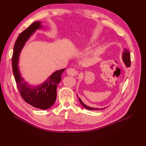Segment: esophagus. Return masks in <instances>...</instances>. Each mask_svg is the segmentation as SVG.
<instances>
[{"instance_id":"obj_1","label":"esophagus","mask_w":146,"mask_h":146,"mask_svg":"<svg viewBox=\"0 0 146 146\" xmlns=\"http://www.w3.org/2000/svg\"><path fill=\"white\" fill-rule=\"evenodd\" d=\"M66 72L68 73V75H70V76H76L78 75V71H77L75 68H68Z\"/></svg>"}]
</instances>
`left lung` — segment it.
Returning <instances> with one entry per match:
<instances>
[{"label": "left lung", "instance_id": "8db88e82", "mask_svg": "<svg viewBox=\"0 0 146 146\" xmlns=\"http://www.w3.org/2000/svg\"><path fill=\"white\" fill-rule=\"evenodd\" d=\"M123 61L124 62L125 64L126 65L127 67H130L131 66V54H130V52L127 50V49H124V52L123 53ZM80 102L81 103V104L83 105V107L85 108H86V109L88 110H102V108H93V107H89L88 106H86V105H85L83 103L82 100L80 98H79Z\"/></svg>", "mask_w": 146, "mask_h": 146}]
</instances>
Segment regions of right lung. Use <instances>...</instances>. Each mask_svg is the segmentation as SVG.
<instances>
[{
    "mask_svg": "<svg viewBox=\"0 0 146 146\" xmlns=\"http://www.w3.org/2000/svg\"><path fill=\"white\" fill-rule=\"evenodd\" d=\"M41 23L40 21L35 22L19 35L14 44L12 64L17 87L23 100L34 107L46 110L54 103L57 95V85L61 80V74L65 69L55 71L42 85L31 88L24 82L18 68L19 56L22 48L33 33L41 28Z\"/></svg>",
    "mask_w": 146,
    "mask_h": 146,
    "instance_id": "add662e5",
    "label": "right lung"
}]
</instances>
